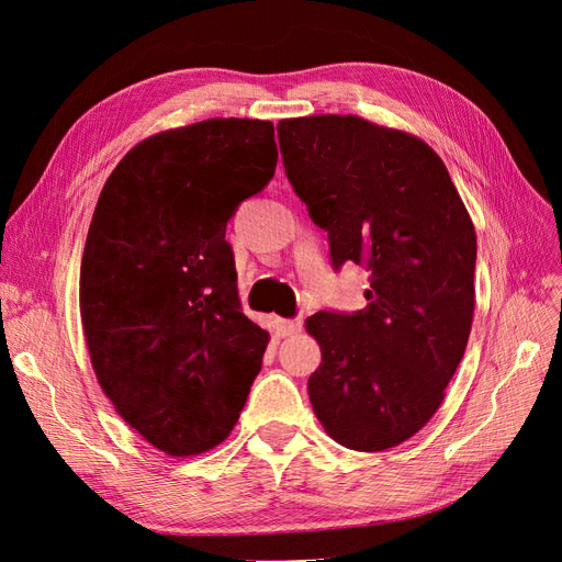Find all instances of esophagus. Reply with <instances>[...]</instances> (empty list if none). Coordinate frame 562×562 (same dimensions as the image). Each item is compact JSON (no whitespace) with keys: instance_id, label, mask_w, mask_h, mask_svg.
<instances>
[{"instance_id":"obj_1","label":"esophagus","mask_w":562,"mask_h":562,"mask_svg":"<svg viewBox=\"0 0 562 562\" xmlns=\"http://www.w3.org/2000/svg\"><path fill=\"white\" fill-rule=\"evenodd\" d=\"M277 328H279L281 337H291V335L302 333V321L300 318H279Z\"/></svg>"}]
</instances>
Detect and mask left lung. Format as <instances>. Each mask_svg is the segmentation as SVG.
<instances>
[{"mask_svg":"<svg viewBox=\"0 0 562 562\" xmlns=\"http://www.w3.org/2000/svg\"><path fill=\"white\" fill-rule=\"evenodd\" d=\"M295 194L328 232L335 267L370 271L368 307L318 312L310 401L359 452L396 448L427 424L462 361L475 307V229L446 164L415 135L353 114L279 122Z\"/></svg>","mask_w":562,"mask_h":562,"instance_id":"1","label":"left lung"}]
</instances>
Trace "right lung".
Returning a JSON list of instances; mask_svg holds the SVG:
<instances>
[{
  "mask_svg": "<svg viewBox=\"0 0 562 562\" xmlns=\"http://www.w3.org/2000/svg\"><path fill=\"white\" fill-rule=\"evenodd\" d=\"M277 159L271 122L206 119L126 151L95 203L79 274L91 366L166 454L223 443L262 368L269 333L241 312L225 229Z\"/></svg>",
  "mask_w": 562,
  "mask_h": 562,
  "instance_id": "right-lung-1",
  "label": "right lung"
}]
</instances>
